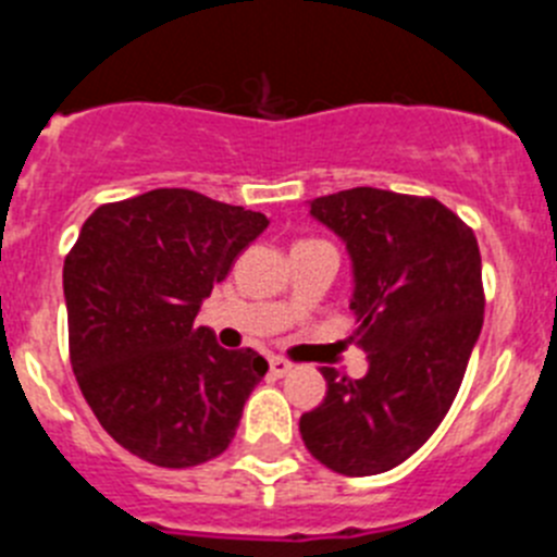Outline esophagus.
I'll use <instances>...</instances> for the list:
<instances>
[{
  "mask_svg": "<svg viewBox=\"0 0 557 557\" xmlns=\"http://www.w3.org/2000/svg\"><path fill=\"white\" fill-rule=\"evenodd\" d=\"M293 371V362L284 357H270V373L273 376H287V373Z\"/></svg>",
  "mask_w": 557,
  "mask_h": 557,
  "instance_id": "1",
  "label": "esophagus"
}]
</instances>
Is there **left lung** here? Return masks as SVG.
<instances>
[{
    "mask_svg": "<svg viewBox=\"0 0 557 557\" xmlns=\"http://www.w3.org/2000/svg\"><path fill=\"white\" fill-rule=\"evenodd\" d=\"M309 214L351 256L368 373L321 368L326 398L298 426L326 469L382 474L430 441L460 391L485 312L476 236L441 200L373 186L314 198Z\"/></svg>",
    "mask_w": 557,
    "mask_h": 557,
    "instance_id": "1",
    "label": "left lung"
}]
</instances>
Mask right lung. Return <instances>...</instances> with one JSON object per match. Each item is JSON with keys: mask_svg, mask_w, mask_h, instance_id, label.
<instances>
[{"mask_svg": "<svg viewBox=\"0 0 557 557\" xmlns=\"http://www.w3.org/2000/svg\"><path fill=\"white\" fill-rule=\"evenodd\" d=\"M270 220L191 189L106 203L63 262L69 359L102 430L131 455L189 469L223 455L268 359L195 326L203 298Z\"/></svg>", "mask_w": 557, "mask_h": 557, "instance_id": "1", "label": "right lung"}]
</instances>
